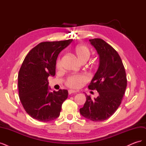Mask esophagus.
Returning <instances> with one entry per match:
<instances>
[{"mask_svg": "<svg viewBox=\"0 0 146 146\" xmlns=\"http://www.w3.org/2000/svg\"><path fill=\"white\" fill-rule=\"evenodd\" d=\"M77 91H75V90H69L68 91V92L69 94H72V93H77Z\"/></svg>", "mask_w": 146, "mask_h": 146, "instance_id": "obj_1", "label": "esophagus"}]
</instances>
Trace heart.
I'll list each match as a JSON object with an SVG mask.
<instances>
[{"label": "heart", "mask_w": 146, "mask_h": 146, "mask_svg": "<svg viewBox=\"0 0 146 146\" xmlns=\"http://www.w3.org/2000/svg\"><path fill=\"white\" fill-rule=\"evenodd\" d=\"M75 54L77 56L78 61L80 63L83 61H87L90 56V52L88 48L83 45H78L74 49ZM56 66L58 68L61 67V61H57ZM88 78L85 75H77L69 77L66 81V85L72 88H78L81 86L82 83L87 81Z\"/></svg>", "instance_id": "obj_1"}]
</instances>
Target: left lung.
<instances>
[{
    "label": "left lung",
    "mask_w": 146,
    "mask_h": 146,
    "mask_svg": "<svg viewBox=\"0 0 146 146\" xmlns=\"http://www.w3.org/2000/svg\"><path fill=\"white\" fill-rule=\"evenodd\" d=\"M90 42L99 56V64L88 88L97 90L99 96L92 99L86 95L80 113L84 117L99 122L107 119L116 111L121 104L127 81L117 52L102 39H90Z\"/></svg>",
    "instance_id": "8db88e82"
}]
</instances>
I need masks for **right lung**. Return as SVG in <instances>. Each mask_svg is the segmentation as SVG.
Segmentation results:
<instances>
[{
    "label": "right lung",
    "instance_id": "add662e5",
    "mask_svg": "<svg viewBox=\"0 0 146 146\" xmlns=\"http://www.w3.org/2000/svg\"><path fill=\"white\" fill-rule=\"evenodd\" d=\"M72 41L39 43L22 64L18 74L19 99L25 111L38 121L48 122L58 117L63 102L68 98L66 90L50 92L47 78L55 75L58 56Z\"/></svg>",
    "mask_w": 146,
    "mask_h": 146
}]
</instances>
